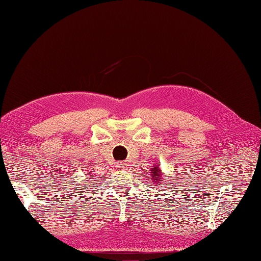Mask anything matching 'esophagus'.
I'll use <instances>...</instances> for the list:
<instances>
[{
    "instance_id": "34e87169",
    "label": "esophagus",
    "mask_w": 261,
    "mask_h": 261,
    "mask_svg": "<svg viewBox=\"0 0 261 261\" xmlns=\"http://www.w3.org/2000/svg\"><path fill=\"white\" fill-rule=\"evenodd\" d=\"M127 163H126V162H120V163H118V168H120V169H122V170H125L126 168H127Z\"/></svg>"
}]
</instances>
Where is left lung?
Masks as SVG:
<instances>
[{
	"instance_id": "1",
	"label": "left lung",
	"mask_w": 261,
	"mask_h": 261,
	"mask_svg": "<svg viewBox=\"0 0 261 261\" xmlns=\"http://www.w3.org/2000/svg\"><path fill=\"white\" fill-rule=\"evenodd\" d=\"M163 173L161 170L160 165H154L151 169H150V176H151V179L155 183V186L158 184H161V180H163Z\"/></svg>"
}]
</instances>
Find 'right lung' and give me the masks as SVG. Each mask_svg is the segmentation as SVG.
Listing matches in <instances>:
<instances>
[{
  "mask_svg": "<svg viewBox=\"0 0 261 261\" xmlns=\"http://www.w3.org/2000/svg\"><path fill=\"white\" fill-rule=\"evenodd\" d=\"M89 174H90V173H89ZM91 177H93V176H91Z\"/></svg>",
  "mask_w": 261,
  "mask_h": 261,
  "instance_id": "right-lung-1",
  "label": "right lung"
}]
</instances>
